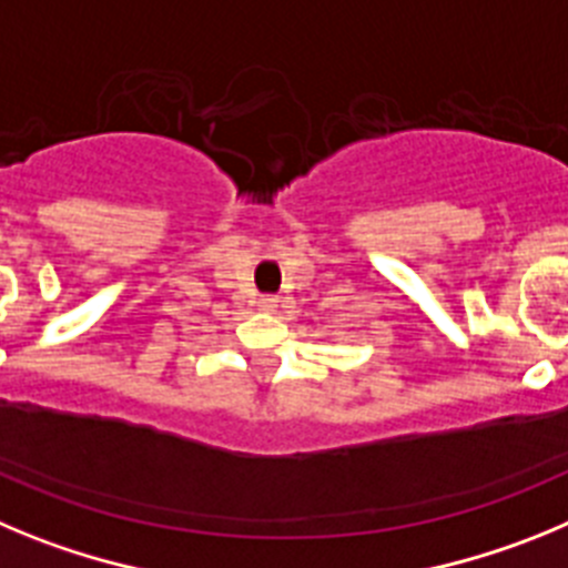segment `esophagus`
Instances as JSON below:
<instances>
[{
    "instance_id": "34e87169",
    "label": "esophagus",
    "mask_w": 568,
    "mask_h": 568,
    "mask_svg": "<svg viewBox=\"0 0 568 568\" xmlns=\"http://www.w3.org/2000/svg\"><path fill=\"white\" fill-rule=\"evenodd\" d=\"M277 303H280V300H277V296H274V294L257 296V305H260V308H263V311H274V308H277Z\"/></svg>"
}]
</instances>
